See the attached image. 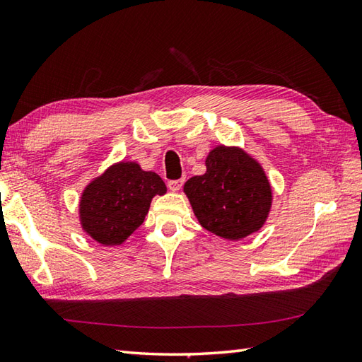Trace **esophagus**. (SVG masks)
I'll list each match as a JSON object with an SVG mask.
<instances>
[{"label": "esophagus", "mask_w": 362, "mask_h": 362, "mask_svg": "<svg viewBox=\"0 0 362 362\" xmlns=\"http://www.w3.org/2000/svg\"><path fill=\"white\" fill-rule=\"evenodd\" d=\"M182 185H183V180H171L168 183V188L171 189L173 193H177V191H180Z\"/></svg>", "instance_id": "1"}]
</instances>
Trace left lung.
<instances>
[{
    "instance_id": "obj_1",
    "label": "left lung",
    "mask_w": 362,
    "mask_h": 362,
    "mask_svg": "<svg viewBox=\"0 0 362 362\" xmlns=\"http://www.w3.org/2000/svg\"><path fill=\"white\" fill-rule=\"evenodd\" d=\"M205 166V174L183 185L199 224L228 241L258 232L274 199L259 161L240 146L219 144L209 152Z\"/></svg>"
}]
</instances>
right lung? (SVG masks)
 Instances as JSON below:
<instances>
[{
	"instance_id": "1",
	"label": "right lung",
	"mask_w": 362,
	"mask_h": 362,
	"mask_svg": "<svg viewBox=\"0 0 362 362\" xmlns=\"http://www.w3.org/2000/svg\"><path fill=\"white\" fill-rule=\"evenodd\" d=\"M166 191L157 173L144 171L136 161H117L83 188L81 228L99 244L121 245L143 224L152 199Z\"/></svg>"
}]
</instances>
